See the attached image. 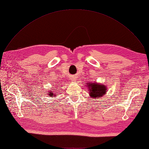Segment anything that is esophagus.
Wrapping results in <instances>:
<instances>
[{
    "instance_id": "34e87169",
    "label": "esophagus",
    "mask_w": 149,
    "mask_h": 149,
    "mask_svg": "<svg viewBox=\"0 0 149 149\" xmlns=\"http://www.w3.org/2000/svg\"><path fill=\"white\" fill-rule=\"evenodd\" d=\"M76 80V78H75V77H74L73 78H72V81H75Z\"/></svg>"
}]
</instances>
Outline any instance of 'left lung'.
Listing matches in <instances>:
<instances>
[{"label":"left lung","instance_id":"1","mask_svg":"<svg viewBox=\"0 0 149 149\" xmlns=\"http://www.w3.org/2000/svg\"><path fill=\"white\" fill-rule=\"evenodd\" d=\"M86 86L88 88L89 96L93 99L102 97L107 94V87L105 85L97 82H87Z\"/></svg>","mask_w":149,"mask_h":149}]
</instances>
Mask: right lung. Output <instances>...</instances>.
<instances>
[{
  "label": "right lung",
  "mask_w": 149,
  "mask_h": 149,
  "mask_svg": "<svg viewBox=\"0 0 149 149\" xmlns=\"http://www.w3.org/2000/svg\"><path fill=\"white\" fill-rule=\"evenodd\" d=\"M55 93V92H54V91L53 90H52V89H50V90H49V91H48V93H49V94H47L49 95H50V97H56V94L55 93Z\"/></svg>",
  "instance_id": "obj_1"
}]
</instances>
